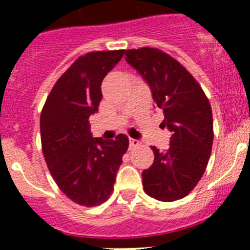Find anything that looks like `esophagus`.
Listing matches in <instances>:
<instances>
[{
  "label": "esophagus",
  "mask_w": 250,
  "mask_h": 250,
  "mask_svg": "<svg viewBox=\"0 0 250 250\" xmlns=\"http://www.w3.org/2000/svg\"><path fill=\"white\" fill-rule=\"evenodd\" d=\"M139 145H140V141L136 140V139H130V149L138 147Z\"/></svg>",
  "instance_id": "esophagus-1"
}]
</instances>
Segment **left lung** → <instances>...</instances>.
I'll return each instance as SVG.
<instances>
[{"label": "left lung", "instance_id": "obj_1", "mask_svg": "<svg viewBox=\"0 0 250 250\" xmlns=\"http://www.w3.org/2000/svg\"><path fill=\"white\" fill-rule=\"evenodd\" d=\"M125 55L151 90L155 106L164 114L161 124L171 132L169 149L152 146L154 163L141 174L144 190L160 202L182 199L199 183L210 158V104L187 68L163 51L143 47Z\"/></svg>", "mask_w": 250, "mask_h": 250}]
</instances>
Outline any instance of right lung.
Wrapping results in <instances>:
<instances>
[{
	"instance_id": "1",
	"label": "right lung",
	"mask_w": 250,
	"mask_h": 250,
	"mask_svg": "<svg viewBox=\"0 0 250 250\" xmlns=\"http://www.w3.org/2000/svg\"><path fill=\"white\" fill-rule=\"evenodd\" d=\"M124 50L81 56L51 90L40 118L45 161L57 187L72 202L100 205L114 190L129 139L94 138L89 118L99 111L101 83L123 57Z\"/></svg>"
}]
</instances>
